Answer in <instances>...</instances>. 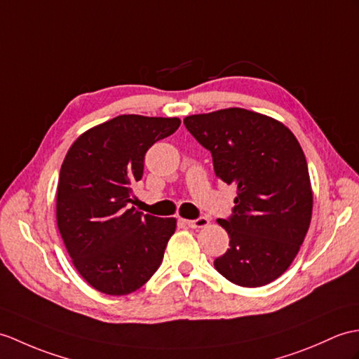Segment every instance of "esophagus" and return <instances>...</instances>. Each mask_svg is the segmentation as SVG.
Listing matches in <instances>:
<instances>
[{
  "label": "esophagus",
  "instance_id": "obj_1",
  "mask_svg": "<svg viewBox=\"0 0 359 359\" xmlns=\"http://www.w3.org/2000/svg\"><path fill=\"white\" fill-rule=\"evenodd\" d=\"M185 223L188 224L189 228L200 229V228H206L208 224H210V220H208L206 217H198L196 220H185Z\"/></svg>",
  "mask_w": 359,
  "mask_h": 359
}]
</instances>
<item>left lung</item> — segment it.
Masks as SVG:
<instances>
[{
	"label": "left lung",
	"instance_id": "8db88e82",
	"mask_svg": "<svg viewBox=\"0 0 359 359\" xmlns=\"http://www.w3.org/2000/svg\"><path fill=\"white\" fill-rule=\"evenodd\" d=\"M212 156L215 176L237 187L236 206L219 224L229 249L214 266L243 287L278 278L297 257L312 217L309 170L297 137L268 116L226 108L183 119Z\"/></svg>",
	"mask_w": 359,
	"mask_h": 359
}]
</instances>
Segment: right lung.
<instances>
[{
	"label": "right lung",
	"mask_w": 359,
	"mask_h": 359,
	"mask_svg": "<svg viewBox=\"0 0 359 359\" xmlns=\"http://www.w3.org/2000/svg\"><path fill=\"white\" fill-rule=\"evenodd\" d=\"M177 118L121 114L81 135L61 166L56 222L74 268L107 295H128L159 269L176 219L131 206L145 154L179 128Z\"/></svg>",
	"instance_id": "1"
}]
</instances>
